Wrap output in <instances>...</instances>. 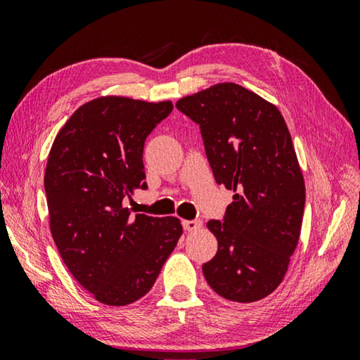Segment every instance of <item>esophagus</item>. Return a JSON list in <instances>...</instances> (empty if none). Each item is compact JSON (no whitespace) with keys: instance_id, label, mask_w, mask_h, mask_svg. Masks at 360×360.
Returning <instances> with one entry per match:
<instances>
[{"instance_id":"1","label":"esophagus","mask_w":360,"mask_h":360,"mask_svg":"<svg viewBox=\"0 0 360 360\" xmlns=\"http://www.w3.org/2000/svg\"><path fill=\"white\" fill-rule=\"evenodd\" d=\"M182 227L186 231H195L202 227V221L200 219H192V221H184L182 222Z\"/></svg>"}]
</instances>
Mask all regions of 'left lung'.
<instances>
[{"label": "left lung", "instance_id": "obj_1", "mask_svg": "<svg viewBox=\"0 0 360 360\" xmlns=\"http://www.w3.org/2000/svg\"><path fill=\"white\" fill-rule=\"evenodd\" d=\"M176 108L200 125L217 184L235 192L222 221L208 222L217 252L202 266L205 279L227 300H262L281 284L302 229L304 182L288 125L276 106L233 82Z\"/></svg>", "mask_w": 360, "mask_h": 360}]
</instances>
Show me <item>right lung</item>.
Returning a JSON list of instances; mask_svg holds the SVG:
<instances>
[{"label": "right lung", "instance_id": "obj_1", "mask_svg": "<svg viewBox=\"0 0 360 360\" xmlns=\"http://www.w3.org/2000/svg\"><path fill=\"white\" fill-rule=\"evenodd\" d=\"M172 111V101L92 100L58 131L47 158L53 241L77 283L111 307L148 294L182 235L179 219L124 208L136 188H148L144 141Z\"/></svg>", "mask_w": 360, "mask_h": 360}]
</instances>
